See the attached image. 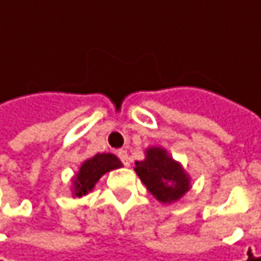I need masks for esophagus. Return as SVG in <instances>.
<instances>
[{
  "instance_id": "esophagus-1",
  "label": "esophagus",
  "mask_w": 261,
  "mask_h": 261,
  "mask_svg": "<svg viewBox=\"0 0 261 261\" xmlns=\"http://www.w3.org/2000/svg\"><path fill=\"white\" fill-rule=\"evenodd\" d=\"M117 155L120 156V160H121V162L124 164L125 167H130V158H128V154H127L125 149H118Z\"/></svg>"
}]
</instances>
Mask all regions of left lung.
<instances>
[{
  "mask_svg": "<svg viewBox=\"0 0 261 261\" xmlns=\"http://www.w3.org/2000/svg\"><path fill=\"white\" fill-rule=\"evenodd\" d=\"M136 174L148 192L161 203H174L191 189V176L168 149L158 145L144 151V160L136 161Z\"/></svg>",
  "mask_w": 261,
  "mask_h": 261,
  "instance_id": "1",
  "label": "left lung"
}]
</instances>
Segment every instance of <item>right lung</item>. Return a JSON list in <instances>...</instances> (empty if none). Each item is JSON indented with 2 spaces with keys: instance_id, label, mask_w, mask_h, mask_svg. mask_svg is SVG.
<instances>
[{
  "instance_id": "right-lung-1",
  "label": "right lung",
  "mask_w": 261,
  "mask_h": 261,
  "mask_svg": "<svg viewBox=\"0 0 261 261\" xmlns=\"http://www.w3.org/2000/svg\"><path fill=\"white\" fill-rule=\"evenodd\" d=\"M123 164L117 156L112 152H103V154H96V155L87 158L80 164L77 172L72 178V196L73 198H82L89 192H92L93 188L99 179L107 172L113 169L121 168Z\"/></svg>"
}]
</instances>
